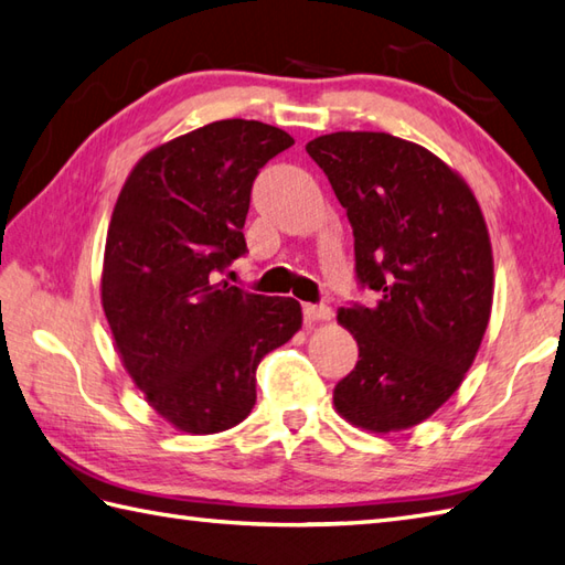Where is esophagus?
<instances>
[{
    "label": "esophagus",
    "mask_w": 565,
    "mask_h": 565,
    "mask_svg": "<svg viewBox=\"0 0 565 565\" xmlns=\"http://www.w3.org/2000/svg\"><path fill=\"white\" fill-rule=\"evenodd\" d=\"M303 318L308 322L313 320H330L332 318V308L326 303H306L303 306Z\"/></svg>",
    "instance_id": "obj_1"
}]
</instances>
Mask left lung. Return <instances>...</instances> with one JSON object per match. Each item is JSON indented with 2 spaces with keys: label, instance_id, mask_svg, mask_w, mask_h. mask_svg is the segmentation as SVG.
Masks as SVG:
<instances>
[{
  "label": "left lung",
  "instance_id": "left-lung-1",
  "mask_svg": "<svg viewBox=\"0 0 565 565\" xmlns=\"http://www.w3.org/2000/svg\"><path fill=\"white\" fill-rule=\"evenodd\" d=\"M354 233V276L376 301L338 320L359 362L334 407L371 431L423 423L461 386L493 306V255L471 189L429 150L369 130L310 140Z\"/></svg>",
  "mask_w": 565,
  "mask_h": 565
}]
</instances>
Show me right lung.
<instances>
[{
	"label": "right lung",
	"mask_w": 565,
	"mask_h": 565,
	"mask_svg": "<svg viewBox=\"0 0 565 565\" xmlns=\"http://www.w3.org/2000/svg\"><path fill=\"white\" fill-rule=\"evenodd\" d=\"M294 138L227 118L164 142L130 172L106 235L102 303L128 374L191 435L231 429L257 401V366L301 328L294 298L218 279L247 255L252 184Z\"/></svg>",
	"instance_id": "add662e5"
}]
</instances>
